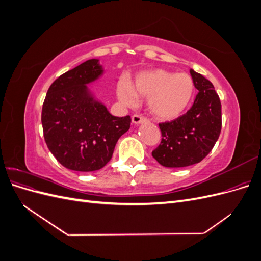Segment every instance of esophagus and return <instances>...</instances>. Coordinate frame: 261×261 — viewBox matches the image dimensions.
I'll list each match as a JSON object with an SVG mask.
<instances>
[{"label": "esophagus", "mask_w": 261, "mask_h": 261, "mask_svg": "<svg viewBox=\"0 0 261 261\" xmlns=\"http://www.w3.org/2000/svg\"><path fill=\"white\" fill-rule=\"evenodd\" d=\"M147 120H148V118H146L145 116L140 115V114H134L132 116V121H133L134 124H140V123H143V122H146Z\"/></svg>", "instance_id": "esophagus-1"}]
</instances>
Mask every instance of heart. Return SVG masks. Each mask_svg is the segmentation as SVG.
Listing matches in <instances>:
<instances>
[{
    "label": "heart",
    "mask_w": 261,
    "mask_h": 261,
    "mask_svg": "<svg viewBox=\"0 0 261 261\" xmlns=\"http://www.w3.org/2000/svg\"><path fill=\"white\" fill-rule=\"evenodd\" d=\"M194 82L185 73H172L154 69L139 74L134 85L121 82L117 87L118 98L125 105L134 106L137 96L149 99V109L159 120H173L183 113L192 100Z\"/></svg>",
    "instance_id": "heart-1"
}]
</instances>
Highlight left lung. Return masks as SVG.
<instances>
[{
	"instance_id": "8db88e82",
	"label": "left lung",
	"mask_w": 261,
	"mask_h": 261,
	"mask_svg": "<svg viewBox=\"0 0 261 261\" xmlns=\"http://www.w3.org/2000/svg\"><path fill=\"white\" fill-rule=\"evenodd\" d=\"M198 93L188 111L159 123L161 143L152 156L165 168H184L200 162L216 145L222 127L221 101L210 81L189 70Z\"/></svg>"
}]
</instances>
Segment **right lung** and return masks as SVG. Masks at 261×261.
Returning a JSON list of instances; mask_svg holds the SVG:
<instances>
[{"label":"right lung","mask_w":261,"mask_h":261,"mask_svg":"<svg viewBox=\"0 0 261 261\" xmlns=\"http://www.w3.org/2000/svg\"><path fill=\"white\" fill-rule=\"evenodd\" d=\"M102 74L88 60L55 80L46 92L41 122L45 144L63 167L78 172L100 170L130 127L129 115L116 117L89 96L86 84Z\"/></svg>","instance_id":"1"}]
</instances>
